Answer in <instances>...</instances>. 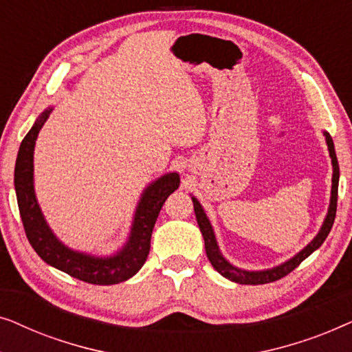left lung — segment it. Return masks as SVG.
Listing matches in <instances>:
<instances>
[{
	"label": "left lung",
	"instance_id": "left-lung-1",
	"mask_svg": "<svg viewBox=\"0 0 352 352\" xmlns=\"http://www.w3.org/2000/svg\"><path fill=\"white\" fill-rule=\"evenodd\" d=\"M327 138V146H329V152L331 157V163H333V179H331V200H330V208H329V214H327L325 223L322 226L320 232L317 234V237L312 240V242L307 245V247L296 254L295 258H292L290 261L283 263L282 266L269 269V271H261V272H248V271H242V269H237L226 261L223 258V254L219 253L218 245H216L214 240V234L213 229H211V224L206 214L204 213V208L197 201V199H192L194 201V211L197 216V223H199V228L201 230V235H204L205 240V250H206V256H208L211 266H213L216 271H218L221 276H224L229 280L242 283V285H261V283H269V282H276L278 278L285 277L287 274H290L293 269L300 266V264L305 261V259L309 256V254L320 247L324 243V240L327 239V235L330 234L331 226L335 223V216H336V201H338V179H340V166H338V160H336V153H335V146L333 141H331V136L329 133H325Z\"/></svg>",
	"mask_w": 352,
	"mask_h": 352
}]
</instances>
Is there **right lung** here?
Segmentation results:
<instances>
[{"label": "right lung", "mask_w": 352, "mask_h": 352, "mask_svg": "<svg viewBox=\"0 0 352 352\" xmlns=\"http://www.w3.org/2000/svg\"><path fill=\"white\" fill-rule=\"evenodd\" d=\"M47 115H50V110H46L36 120L27 136L22 139L16 170H14L17 205L28 242L43 261L78 280L93 283V285H113V283L128 280L146 263L147 254L151 252L153 226L168 195L173 194L179 186V176L171 173L148 186L134 216L129 242L118 254L112 258H91L83 253L72 252L52 235L43 219L35 192H33V148H35L36 136L45 124Z\"/></svg>", "instance_id": "1"}]
</instances>
